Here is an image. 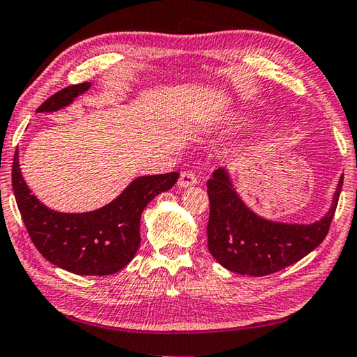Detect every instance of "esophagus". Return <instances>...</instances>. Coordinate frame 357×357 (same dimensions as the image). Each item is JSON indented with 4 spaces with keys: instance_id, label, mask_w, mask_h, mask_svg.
Here are the masks:
<instances>
[{
    "instance_id": "obj_1",
    "label": "esophagus",
    "mask_w": 357,
    "mask_h": 357,
    "mask_svg": "<svg viewBox=\"0 0 357 357\" xmlns=\"http://www.w3.org/2000/svg\"><path fill=\"white\" fill-rule=\"evenodd\" d=\"M198 183L195 174H193L192 172H183L181 173V176L178 179V185L179 187H192Z\"/></svg>"
}]
</instances>
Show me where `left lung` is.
Masks as SVG:
<instances>
[{
  "instance_id": "1",
  "label": "left lung",
  "mask_w": 357,
  "mask_h": 357,
  "mask_svg": "<svg viewBox=\"0 0 357 357\" xmlns=\"http://www.w3.org/2000/svg\"><path fill=\"white\" fill-rule=\"evenodd\" d=\"M208 249L217 263L236 274L261 277L299 261L323 243L343 185L338 179L331 206L313 223H287L257 214L241 198L233 173L217 168L208 183Z\"/></svg>"
}]
</instances>
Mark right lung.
Masks as SVG:
<instances>
[{
	"label": "right lung",
	"instance_id": "right-lung-1",
	"mask_svg": "<svg viewBox=\"0 0 357 357\" xmlns=\"http://www.w3.org/2000/svg\"><path fill=\"white\" fill-rule=\"evenodd\" d=\"M93 84L68 86L48 98L38 113H53L72 105ZM179 173L132 179L105 206L89 213H59L33 195L22 176L19 148L12 165V189L29 238L42 257L77 275H110L128 266L140 247V219L154 197L170 190Z\"/></svg>",
	"mask_w": 357,
	"mask_h": 357
}]
</instances>
